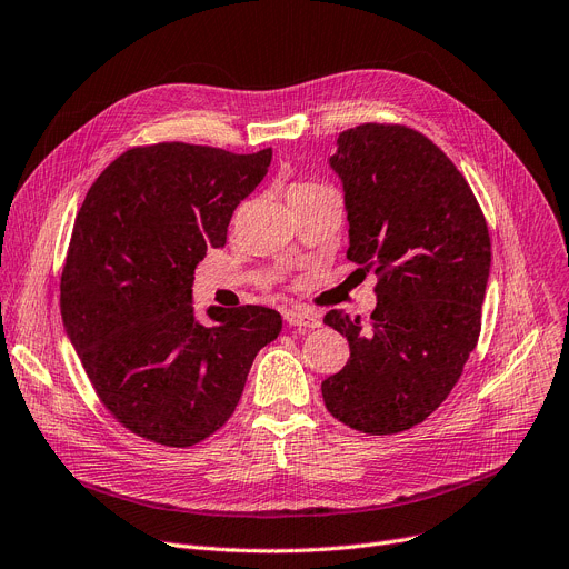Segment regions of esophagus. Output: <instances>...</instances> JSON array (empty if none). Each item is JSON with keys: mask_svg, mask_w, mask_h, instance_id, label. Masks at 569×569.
<instances>
[{"mask_svg": "<svg viewBox=\"0 0 569 569\" xmlns=\"http://www.w3.org/2000/svg\"><path fill=\"white\" fill-rule=\"evenodd\" d=\"M284 319L289 327H296V329H317L321 323V319L308 310H287Z\"/></svg>", "mask_w": 569, "mask_h": 569, "instance_id": "obj_1", "label": "esophagus"}]
</instances>
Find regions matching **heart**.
Masks as SVG:
<instances>
[{
	"instance_id": "1",
	"label": "heart",
	"mask_w": 569,
	"mask_h": 569,
	"mask_svg": "<svg viewBox=\"0 0 569 569\" xmlns=\"http://www.w3.org/2000/svg\"><path fill=\"white\" fill-rule=\"evenodd\" d=\"M323 184H317V182H296L289 187V194L287 197H293V194H303V192H315V189H321Z\"/></svg>"
}]
</instances>
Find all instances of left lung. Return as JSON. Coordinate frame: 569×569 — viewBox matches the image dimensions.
I'll list each match as a JSON object with an SVG mask.
<instances>
[{
  "label": "left lung",
  "instance_id": "obj_1",
  "mask_svg": "<svg viewBox=\"0 0 569 569\" xmlns=\"http://www.w3.org/2000/svg\"><path fill=\"white\" fill-rule=\"evenodd\" d=\"M347 259L375 270L370 321L323 317L349 342L321 382L327 410L368 436L408 430L451 393L481 331L491 270L483 212L451 159L405 124L366 122L338 137Z\"/></svg>",
  "mask_w": 569,
  "mask_h": 569
}]
</instances>
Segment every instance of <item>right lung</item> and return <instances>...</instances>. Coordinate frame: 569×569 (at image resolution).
I'll use <instances>...</instances> for the list:
<instances>
[{
  "label": "right lung",
  "mask_w": 569,
  "mask_h": 569,
  "mask_svg": "<svg viewBox=\"0 0 569 569\" xmlns=\"http://www.w3.org/2000/svg\"><path fill=\"white\" fill-rule=\"evenodd\" d=\"M273 150L154 143L103 169L80 206L60 282L67 336L124 428L192 447L233 415L257 351L282 331L263 306L194 315V268L224 248L236 206Z\"/></svg>",
  "instance_id": "add662e5"
}]
</instances>
